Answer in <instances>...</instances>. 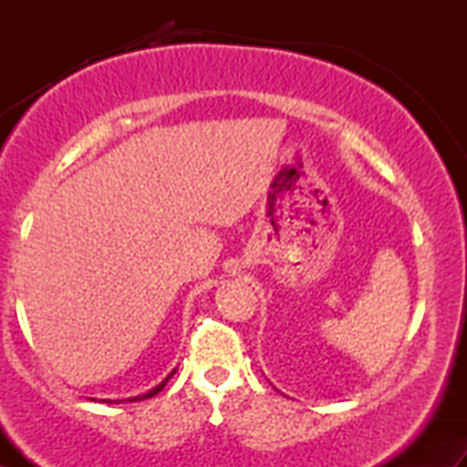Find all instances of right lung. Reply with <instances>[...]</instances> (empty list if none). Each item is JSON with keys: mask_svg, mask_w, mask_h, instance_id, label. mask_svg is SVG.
<instances>
[{"mask_svg": "<svg viewBox=\"0 0 467 467\" xmlns=\"http://www.w3.org/2000/svg\"><path fill=\"white\" fill-rule=\"evenodd\" d=\"M175 371H178V368H173V371H171L169 375H166V378L162 379V382H160L158 384V387H153L151 390H147V393H142V395H136V398H130V401H140V400H147V398H153V395H158L160 393V390H162L164 389V384L166 382H169V379L171 378H173V375H175ZM96 401V400H94ZM100 401H103V404H114V401H111V400H100ZM116 401H122V400H116Z\"/></svg>", "mask_w": 467, "mask_h": 467, "instance_id": "1", "label": "right lung"}]
</instances>
